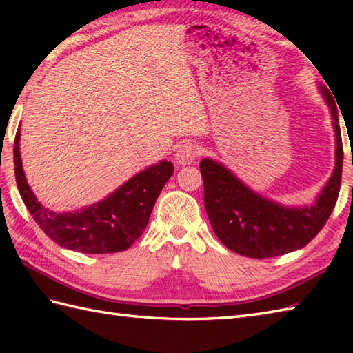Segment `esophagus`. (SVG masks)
Returning <instances> with one entry per match:
<instances>
[{
    "mask_svg": "<svg viewBox=\"0 0 353 353\" xmlns=\"http://www.w3.org/2000/svg\"><path fill=\"white\" fill-rule=\"evenodd\" d=\"M200 156V147L191 142H186L177 148L176 152V161L181 165H190Z\"/></svg>",
    "mask_w": 353,
    "mask_h": 353,
    "instance_id": "34e87169",
    "label": "esophagus"
}]
</instances>
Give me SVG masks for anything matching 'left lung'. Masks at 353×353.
<instances>
[{"mask_svg":"<svg viewBox=\"0 0 353 353\" xmlns=\"http://www.w3.org/2000/svg\"><path fill=\"white\" fill-rule=\"evenodd\" d=\"M335 129V170L312 205L288 208L259 196L212 159L200 162L205 208L220 241L247 258H274L302 249L323 229L341 185L343 142L339 110L331 92L321 86Z\"/></svg>","mask_w":353,"mask_h":353,"instance_id":"8db88e82","label":"left lung"}]
</instances>
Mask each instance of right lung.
I'll return each instance as SVG.
<instances>
[{"instance_id": "right-lung-1", "label": "right lung", "mask_w": 353, "mask_h": 353, "mask_svg": "<svg viewBox=\"0 0 353 353\" xmlns=\"http://www.w3.org/2000/svg\"><path fill=\"white\" fill-rule=\"evenodd\" d=\"M21 133L13 144L14 177L22 201L45 235L65 249L103 254L127 250L147 228L150 214L174 167L161 161L138 172L104 200L80 211L54 212L37 201L26 181L19 153Z\"/></svg>"}]
</instances>
